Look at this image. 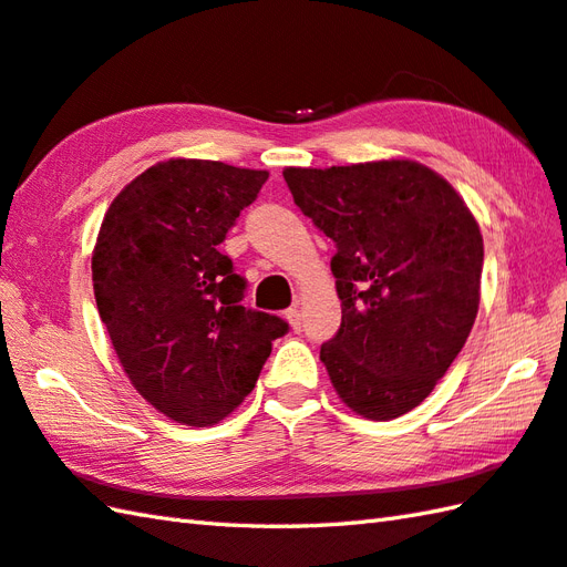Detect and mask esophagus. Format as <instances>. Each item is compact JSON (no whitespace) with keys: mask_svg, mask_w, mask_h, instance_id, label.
<instances>
[{"mask_svg":"<svg viewBox=\"0 0 567 567\" xmlns=\"http://www.w3.org/2000/svg\"><path fill=\"white\" fill-rule=\"evenodd\" d=\"M285 319L289 321V326H292V331H299V328H301V313H299L297 307L287 309V311H285Z\"/></svg>","mask_w":567,"mask_h":567,"instance_id":"1","label":"esophagus"}]
</instances>
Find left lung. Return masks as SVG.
Here are the masks:
<instances>
[{
  "label": "left lung",
  "instance_id": "obj_1",
  "mask_svg": "<svg viewBox=\"0 0 567 567\" xmlns=\"http://www.w3.org/2000/svg\"><path fill=\"white\" fill-rule=\"evenodd\" d=\"M282 176L301 213L336 241L331 270L343 321L321 346L333 389L370 420L413 411L476 321V217L440 174L411 159L289 166Z\"/></svg>",
  "mask_w": 567,
  "mask_h": 567
}]
</instances>
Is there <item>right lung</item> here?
Returning <instances> with one entry per match:
<instances>
[{"instance_id": "obj_1", "label": "right lung", "mask_w": 567, "mask_h": 567, "mask_svg": "<svg viewBox=\"0 0 567 567\" xmlns=\"http://www.w3.org/2000/svg\"><path fill=\"white\" fill-rule=\"evenodd\" d=\"M268 171L168 159L115 195L91 256L101 321L140 396L207 427L254 391L280 316L241 305L246 280L219 251Z\"/></svg>"}]
</instances>
